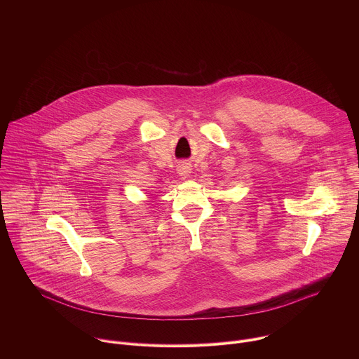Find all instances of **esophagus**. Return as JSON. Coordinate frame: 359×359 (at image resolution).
I'll use <instances>...</instances> for the list:
<instances>
[{"mask_svg": "<svg viewBox=\"0 0 359 359\" xmlns=\"http://www.w3.org/2000/svg\"><path fill=\"white\" fill-rule=\"evenodd\" d=\"M177 172H179V175H180L183 179H186V177H189V176H190L191 169H190V166H189L187 163H183V165H180V166H179Z\"/></svg>", "mask_w": 359, "mask_h": 359, "instance_id": "obj_1", "label": "esophagus"}]
</instances>
